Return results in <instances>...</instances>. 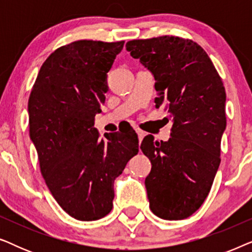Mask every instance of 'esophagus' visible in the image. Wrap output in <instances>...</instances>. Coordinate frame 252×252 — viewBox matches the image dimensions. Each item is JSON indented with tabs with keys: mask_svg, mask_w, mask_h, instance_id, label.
<instances>
[{
	"mask_svg": "<svg viewBox=\"0 0 252 252\" xmlns=\"http://www.w3.org/2000/svg\"><path fill=\"white\" fill-rule=\"evenodd\" d=\"M135 132L137 133V136H139V140H140V141H142L143 137L146 136V132H143L142 129H140V128H135Z\"/></svg>",
	"mask_w": 252,
	"mask_h": 252,
	"instance_id": "34e87169",
	"label": "esophagus"
}]
</instances>
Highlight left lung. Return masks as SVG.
Listing matches in <instances>:
<instances>
[{"mask_svg":"<svg viewBox=\"0 0 252 252\" xmlns=\"http://www.w3.org/2000/svg\"><path fill=\"white\" fill-rule=\"evenodd\" d=\"M126 49L154 75L155 103L165 105L173 124L168 141L148 135L141 143L153 165L144 181L149 206L161 219H186L201 208L218 171L225 87L208 54L191 40H132Z\"/></svg>","mask_w":252,"mask_h":252,"instance_id":"left-lung-1","label":"left lung"}]
</instances>
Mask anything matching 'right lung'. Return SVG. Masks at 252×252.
Listing matches in <instances>:
<instances>
[{"instance_id": "1", "label": "right lung", "mask_w": 252, "mask_h": 252, "mask_svg": "<svg viewBox=\"0 0 252 252\" xmlns=\"http://www.w3.org/2000/svg\"><path fill=\"white\" fill-rule=\"evenodd\" d=\"M124 41L80 40L55 50L41 66L29 98L30 137L54 198L72 218L101 219L112 210L113 182L139 153L134 130L99 139L106 77Z\"/></svg>"}]
</instances>
